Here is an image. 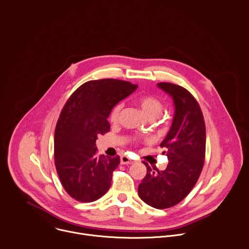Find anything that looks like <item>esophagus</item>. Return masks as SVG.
I'll return each instance as SVG.
<instances>
[{
  "mask_svg": "<svg viewBox=\"0 0 249 249\" xmlns=\"http://www.w3.org/2000/svg\"><path fill=\"white\" fill-rule=\"evenodd\" d=\"M120 162H121V164H125V165H128V164H132L134 161L132 160V159H130L128 156H126V155H122L121 157H120Z\"/></svg>",
  "mask_w": 249,
  "mask_h": 249,
  "instance_id": "34e87169",
  "label": "esophagus"
}]
</instances>
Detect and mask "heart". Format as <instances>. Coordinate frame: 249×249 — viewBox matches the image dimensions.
<instances>
[{
  "instance_id": "heart-1",
  "label": "heart",
  "mask_w": 249,
  "mask_h": 249,
  "mask_svg": "<svg viewBox=\"0 0 249 249\" xmlns=\"http://www.w3.org/2000/svg\"><path fill=\"white\" fill-rule=\"evenodd\" d=\"M138 105L140 106V107L142 108L143 113L150 120H154V119L158 118L161 115V113L163 112V109H164L163 103L154 96L141 97L138 100ZM122 107H123V105L119 103L111 108V110L109 112L110 122L116 123L119 120V116H120V112L122 110Z\"/></svg>"
}]
</instances>
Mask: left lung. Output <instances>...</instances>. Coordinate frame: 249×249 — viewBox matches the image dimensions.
Here are the masks:
<instances>
[{
    "instance_id": "obj_1",
    "label": "left lung",
    "mask_w": 249,
    "mask_h": 249,
    "mask_svg": "<svg viewBox=\"0 0 249 249\" xmlns=\"http://www.w3.org/2000/svg\"><path fill=\"white\" fill-rule=\"evenodd\" d=\"M157 86L173 98L175 105L172 126L160 143L169 162L163 171L143 162L146 175L138 194L149 206L165 209L181 202L196 184L204 165L206 132L200 107L187 89L166 82Z\"/></svg>"
}]
</instances>
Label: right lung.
Listing matches in <instances>:
<instances>
[{
    "mask_svg": "<svg viewBox=\"0 0 249 249\" xmlns=\"http://www.w3.org/2000/svg\"><path fill=\"white\" fill-rule=\"evenodd\" d=\"M138 85L117 79L88 81L67 100L54 131V164L65 192L80 202H92L110 188L120 157L98 156V136L109 132L111 108Z\"/></svg>",
    "mask_w": 249,
    "mask_h": 249,
    "instance_id": "1",
    "label": "right lung"
}]
</instances>
